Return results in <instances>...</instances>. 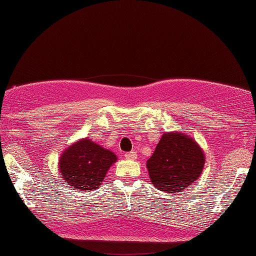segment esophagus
<instances>
[{"instance_id":"esophagus-1","label":"esophagus","mask_w":256,"mask_h":256,"mask_svg":"<svg viewBox=\"0 0 256 256\" xmlns=\"http://www.w3.org/2000/svg\"><path fill=\"white\" fill-rule=\"evenodd\" d=\"M124 156L128 160H136V158H138V154L136 152V151H132V152H128V154H125Z\"/></svg>"}]
</instances>
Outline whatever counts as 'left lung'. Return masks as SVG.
Segmentation results:
<instances>
[{
	"label": "left lung",
	"mask_w": 256,
	"mask_h": 256,
	"mask_svg": "<svg viewBox=\"0 0 256 256\" xmlns=\"http://www.w3.org/2000/svg\"><path fill=\"white\" fill-rule=\"evenodd\" d=\"M204 162V151L192 136L172 131L162 134L152 156L146 160V170L156 188L178 193L196 183Z\"/></svg>",
	"instance_id": "8db88e82"
}]
</instances>
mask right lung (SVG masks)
I'll return each instance as SVG.
<instances>
[{"label":"right lung","mask_w":256,"mask_h":256,"mask_svg":"<svg viewBox=\"0 0 256 256\" xmlns=\"http://www.w3.org/2000/svg\"><path fill=\"white\" fill-rule=\"evenodd\" d=\"M118 157L88 138L68 146L58 160L60 178L78 190H97Z\"/></svg>","instance_id":"obj_1"}]
</instances>
